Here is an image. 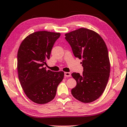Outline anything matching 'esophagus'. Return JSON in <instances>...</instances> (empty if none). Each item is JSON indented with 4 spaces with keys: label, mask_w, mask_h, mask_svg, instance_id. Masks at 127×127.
Listing matches in <instances>:
<instances>
[{
    "label": "esophagus",
    "mask_w": 127,
    "mask_h": 127,
    "mask_svg": "<svg viewBox=\"0 0 127 127\" xmlns=\"http://www.w3.org/2000/svg\"><path fill=\"white\" fill-rule=\"evenodd\" d=\"M64 75L65 77H71V73L70 72H66L64 73Z\"/></svg>",
    "instance_id": "obj_1"
}]
</instances>
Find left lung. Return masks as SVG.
<instances>
[{
  "label": "left lung",
  "mask_w": 127,
  "mask_h": 127,
  "mask_svg": "<svg viewBox=\"0 0 127 127\" xmlns=\"http://www.w3.org/2000/svg\"><path fill=\"white\" fill-rule=\"evenodd\" d=\"M76 57L82 60V75L73 72L77 82L71 90L76 99L90 103L103 93L110 74V62L106 43L98 33L86 28H80L65 34Z\"/></svg>",
  "instance_id": "left-lung-1"
}]
</instances>
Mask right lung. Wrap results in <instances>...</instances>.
I'll use <instances>...</instances> for the list:
<instances>
[{
	"label": "right lung",
	"mask_w": 127,
	"mask_h": 127,
	"mask_svg": "<svg viewBox=\"0 0 127 127\" xmlns=\"http://www.w3.org/2000/svg\"><path fill=\"white\" fill-rule=\"evenodd\" d=\"M60 35L47 31L36 32L26 36L19 46L17 63L19 81L26 96L36 103L42 104L52 101L64 78L63 71L54 72L43 67Z\"/></svg>",
	"instance_id": "add662e5"
}]
</instances>
